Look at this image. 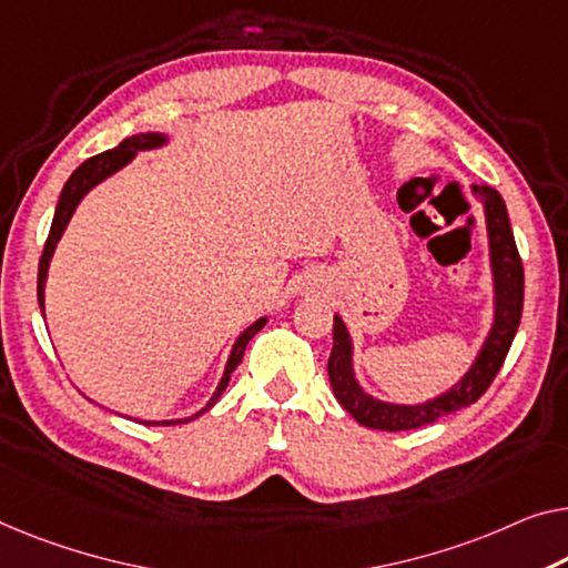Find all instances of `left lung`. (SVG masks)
I'll list each match as a JSON object with an SVG mask.
<instances>
[{"label": "left lung", "mask_w": 568, "mask_h": 568, "mask_svg": "<svg viewBox=\"0 0 568 568\" xmlns=\"http://www.w3.org/2000/svg\"><path fill=\"white\" fill-rule=\"evenodd\" d=\"M471 193L485 206V222L489 236V265H493V285H495V318L493 328L481 344V349L459 383L452 390L442 393L434 400L418 405H397L385 403L362 390V385L354 377L352 365V336L346 332L342 316H334V349L328 357V383L336 400L342 403L352 418L367 428L379 430H410L420 428L426 423H434L448 413L467 408L477 403L510 352L515 332L520 326L523 316V287H526V275H523V262L515 247V236L510 230V219L500 193L489 185H471Z\"/></svg>", "instance_id": "8db88e82"}]
</instances>
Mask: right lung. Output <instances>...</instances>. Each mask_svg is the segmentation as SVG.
Returning a JSON list of instances; mask_svg holds the SVG:
<instances>
[{
	"label": "right lung",
	"mask_w": 568,
	"mask_h": 568,
	"mask_svg": "<svg viewBox=\"0 0 568 568\" xmlns=\"http://www.w3.org/2000/svg\"><path fill=\"white\" fill-rule=\"evenodd\" d=\"M168 142V138L163 132H140V134H132V138L122 140L120 145L114 150H106L101 152V155L89 158L87 163H81L75 168L73 175L68 178L63 191H61V199H58V206H55V216H53V224H50V234H48V242H45V250H42V257H40V265H38V303H40V311L45 313V281H48V267H50V260H53V252H55V244L61 242V236L65 232L68 222H71L75 206H79L81 199L87 196V193L99 185L104 178L114 175L116 171H122V168L130 163V160L138 155L140 150H155V148H163ZM267 324V318H257L255 324L244 328L236 338L234 346H232V354L230 359H226V367H224V375L219 379L214 395H211V400L206 403V408H201L199 413H193L189 418H178V420H142L145 426H171V423H189L193 418H199L201 413H206L211 405H214L222 393L226 390V385H230V377L232 372L240 365L242 357H244V349H247L250 338L255 336L262 326Z\"/></svg>",
	"instance_id": "add662e5"
}]
</instances>
